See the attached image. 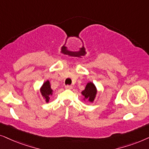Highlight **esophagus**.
Segmentation results:
<instances>
[{
  "label": "esophagus",
  "instance_id": "obj_1",
  "mask_svg": "<svg viewBox=\"0 0 149 149\" xmlns=\"http://www.w3.org/2000/svg\"><path fill=\"white\" fill-rule=\"evenodd\" d=\"M65 88H66V89H71V88H72V86H70V85H67V86H65Z\"/></svg>",
  "mask_w": 149,
  "mask_h": 149
}]
</instances>
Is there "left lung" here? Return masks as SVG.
Listing matches in <instances>:
<instances>
[{"label":"left lung","instance_id":"left-lung-1","mask_svg":"<svg viewBox=\"0 0 149 149\" xmlns=\"http://www.w3.org/2000/svg\"><path fill=\"white\" fill-rule=\"evenodd\" d=\"M82 95L84 97L83 100L84 102H89L91 103H93L94 100L96 97L97 94V89L95 84L92 82H89L86 84L85 88L82 92Z\"/></svg>","mask_w":149,"mask_h":149}]
</instances>
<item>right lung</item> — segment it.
Segmentation results:
<instances>
[{
  "mask_svg": "<svg viewBox=\"0 0 149 149\" xmlns=\"http://www.w3.org/2000/svg\"><path fill=\"white\" fill-rule=\"evenodd\" d=\"M53 91H54L51 88L50 82H49L48 80H47L45 82H43L42 86L40 87L41 95L46 103L49 102L50 96L53 95Z\"/></svg>",
  "mask_w": 149,
  "mask_h": 149,
  "instance_id": "right-lung-1",
  "label": "right lung"
}]
</instances>
